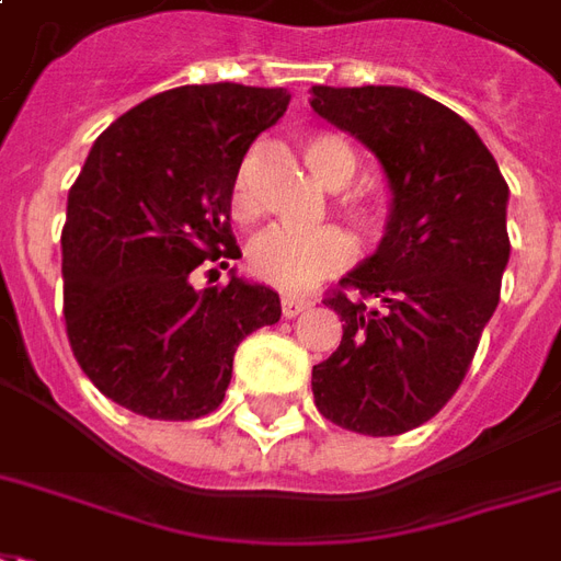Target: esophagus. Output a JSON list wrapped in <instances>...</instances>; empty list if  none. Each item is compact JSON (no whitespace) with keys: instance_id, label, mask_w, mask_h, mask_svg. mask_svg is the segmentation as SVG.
Masks as SVG:
<instances>
[{"instance_id":"esophagus-1","label":"esophagus","mask_w":561,"mask_h":561,"mask_svg":"<svg viewBox=\"0 0 561 561\" xmlns=\"http://www.w3.org/2000/svg\"><path fill=\"white\" fill-rule=\"evenodd\" d=\"M310 307H313V298H301V296L280 298V310H284L286 319H296V316H301L305 310H310Z\"/></svg>"}]
</instances>
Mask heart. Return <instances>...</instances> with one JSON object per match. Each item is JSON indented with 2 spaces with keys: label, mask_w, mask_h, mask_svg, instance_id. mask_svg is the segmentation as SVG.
Segmentation results:
<instances>
[{
  "label": "heart",
  "mask_w": 561,
  "mask_h": 561,
  "mask_svg": "<svg viewBox=\"0 0 561 561\" xmlns=\"http://www.w3.org/2000/svg\"><path fill=\"white\" fill-rule=\"evenodd\" d=\"M307 165L325 185L336 188L345 185L355 174V153L343 138L316 133L305 145ZM230 216L236 225H251L260 216V195H256L254 176V153H248L233 171L230 180ZM340 209L345 218L364 230L376 233L381 225V213L373 201L348 195L343 197ZM355 260V242L343 233L340 227H316V230H286V227H272L251 242L248 248V265L263 284L284 289V293H305L313 289L319 280L343 272L345 265Z\"/></svg>",
  "instance_id": "obj_1"
}]
</instances>
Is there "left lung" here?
Instances as JSON below:
<instances>
[{
  "label": "left lung",
  "mask_w": 561,
  "mask_h": 561,
  "mask_svg": "<svg viewBox=\"0 0 561 561\" xmlns=\"http://www.w3.org/2000/svg\"><path fill=\"white\" fill-rule=\"evenodd\" d=\"M316 115L378 156L393 206L373 256L325 298L343 340L313 366L319 414L348 432H411L456 396L500 301L505 185L476 129L396 85H313Z\"/></svg>",
  "instance_id": "1"
}]
</instances>
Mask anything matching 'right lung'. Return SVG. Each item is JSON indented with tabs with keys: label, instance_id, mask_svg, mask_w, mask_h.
I'll return each instance as SVG.
<instances>
[{
	"label": "right lung",
	"instance_id": "obj_1",
	"mask_svg": "<svg viewBox=\"0 0 561 561\" xmlns=\"http://www.w3.org/2000/svg\"><path fill=\"white\" fill-rule=\"evenodd\" d=\"M286 105V88H171L91 147L61 230L67 340L96 390L126 411L150 420L216 411L239 343L280 319L268 286L233 275L195 289L188 275L204 260L242 256L230 180Z\"/></svg>",
	"mask_w": 561,
	"mask_h": 561
}]
</instances>
